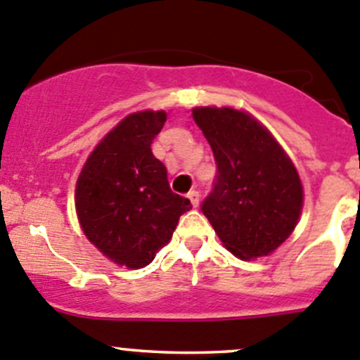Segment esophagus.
<instances>
[{
  "label": "esophagus",
  "instance_id": "34e87169",
  "mask_svg": "<svg viewBox=\"0 0 360 360\" xmlns=\"http://www.w3.org/2000/svg\"><path fill=\"white\" fill-rule=\"evenodd\" d=\"M188 198H190L191 205H193V207H197L198 202H200V193H198L197 190H191L190 193H188Z\"/></svg>",
  "mask_w": 360,
  "mask_h": 360
}]
</instances>
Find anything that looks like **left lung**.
<instances>
[{"label":"left lung","instance_id":"8db88e82","mask_svg":"<svg viewBox=\"0 0 360 360\" xmlns=\"http://www.w3.org/2000/svg\"><path fill=\"white\" fill-rule=\"evenodd\" d=\"M193 120L218 169L202 212L236 257H267L294 232L301 216L304 195L294 163L248 112L197 107Z\"/></svg>","mask_w":360,"mask_h":360}]
</instances>
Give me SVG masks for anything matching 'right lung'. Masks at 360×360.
<instances>
[{"instance_id":"1","label":"right lung","mask_w":360,"mask_h":360,"mask_svg":"<svg viewBox=\"0 0 360 360\" xmlns=\"http://www.w3.org/2000/svg\"><path fill=\"white\" fill-rule=\"evenodd\" d=\"M167 121L163 110L124 117L93 149L75 188V209L84 233L109 260L128 269L151 264L190 211L174 193L167 169L151 151Z\"/></svg>"}]
</instances>
